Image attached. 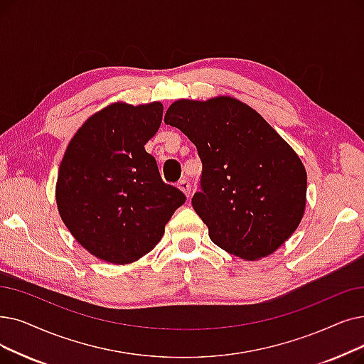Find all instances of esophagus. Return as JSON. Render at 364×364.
Segmentation results:
<instances>
[{"instance_id": "obj_1", "label": "esophagus", "mask_w": 364, "mask_h": 364, "mask_svg": "<svg viewBox=\"0 0 364 364\" xmlns=\"http://www.w3.org/2000/svg\"><path fill=\"white\" fill-rule=\"evenodd\" d=\"M178 188H180V191H181L187 198H191L192 187H191V183H188L187 180H181V181L178 183Z\"/></svg>"}]
</instances>
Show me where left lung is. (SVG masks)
<instances>
[{
  "mask_svg": "<svg viewBox=\"0 0 364 364\" xmlns=\"http://www.w3.org/2000/svg\"><path fill=\"white\" fill-rule=\"evenodd\" d=\"M165 123L196 146L202 176L192 205L215 245L256 260L290 238L305 211L306 171L257 112L229 97L180 100Z\"/></svg>",
  "mask_w": 364,
  "mask_h": 364,
  "instance_id": "8db88e82",
  "label": "left lung"
}]
</instances>
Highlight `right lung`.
<instances>
[{"instance_id": "obj_1", "label": "right lung", "mask_w": 364, "mask_h": 364, "mask_svg": "<svg viewBox=\"0 0 364 364\" xmlns=\"http://www.w3.org/2000/svg\"><path fill=\"white\" fill-rule=\"evenodd\" d=\"M164 105L112 104L89 117L60 162L56 203L62 221L90 255L132 263L154 248L186 195L166 184L147 141Z\"/></svg>"}]
</instances>
